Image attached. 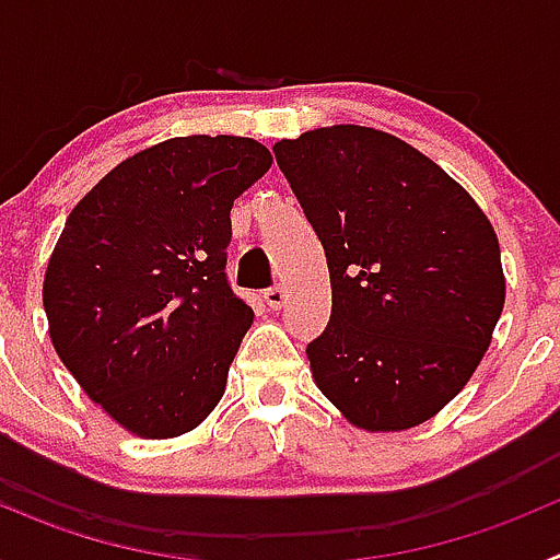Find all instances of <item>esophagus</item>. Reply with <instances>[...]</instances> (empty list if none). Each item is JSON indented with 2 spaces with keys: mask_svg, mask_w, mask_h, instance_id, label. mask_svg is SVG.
Here are the masks:
<instances>
[{
  "mask_svg": "<svg viewBox=\"0 0 560 560\" xmlns=\"http://www.w3.org/2000/svg\"><path fill=\"white\" fill-rule=\"evenodd\" d=\"M264 300H266V305H269V308H275V311L283 308V303H285L283 285H271V289H266Z\"/></svg>",
  "mask_w": 560,
  "mask_h": 560,
  "instance_id": "34e87169",
  "label": "esophagus"
}]
</instances>
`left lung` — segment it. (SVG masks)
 Masks as SVG:
<instances>
[{"label":"left lung","instance_id":"1","mask_svg":"<svg viewBox=\"0 0 560 560\" xmlns=\"http://www.w3.org/2000/svg\"><path fill=\"white\" fill-rule=\"evenodd\" d=\"M330 271L316 387L368 432L434 418L468 384L504 308L499 241L477 201L387 131L330 126L275 145Z\"/></svg>","mask_w":560,"mask_h":560}]
</instances>
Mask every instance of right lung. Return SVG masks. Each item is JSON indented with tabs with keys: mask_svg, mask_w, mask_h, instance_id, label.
<instances>
[{
	"mask_svg": "<svg viewBox=\"0 0 560 560\" xmlns=\"http://www.w3.org/2000/svg\"><path fill=\"white\" fill-rule=\"evenodd\" d=\"M271 167L249 137H173L69 212L44 275L49 339L126 432L167 440L215 409L252 314L226 283L232 201Z\"/></svg>",
	"mask_w": 560,
	"mask_h": 560,
	"instance_id": "obj_1",
	"label": "right lung"
}]
</instances>
